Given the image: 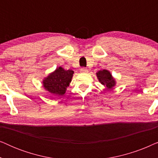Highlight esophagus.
<instances>
[{
	"label": "esophagus",
	"mask_w": 158,
	"mask_h": 158,
	"mask_svg": "<svg viewBox=\"0 0 158 158\" xmlns=\"http://www.w3.org/2000/svg\"><path fill=\"white\" fill-rule=\"evenodd\" d=\"M81 73H88V70L86 68H83L81 69Z\"/></svg>",
	"instance_id": "1"
}]
</instances>
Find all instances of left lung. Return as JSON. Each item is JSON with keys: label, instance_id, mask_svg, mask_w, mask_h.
Wrapping results in <instances>:
<instances>
[{"label": "left lung", "instance_id": "1", "mask_svg": "<svg viewBox=\"0 0 158 158\" xmlns=\"http://www.w3.org/2000/svg\"><path fill=\"white\" fill-rule=\"evenodd\" d=\"M96 75L99 82L106 86L107 89H111L116 85L115 79L112 77L111 73L109 70H99L98 73H96Z\"/></svg>", "mask_w": 158, "mask_h": 158}]
</instances>
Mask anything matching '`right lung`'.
<instances>
[{"label":"right lung","instance_id":"1","mask_svg":"<svg viewBox=\"0 0 158 158\" xmlns=\"http://www.w3.org/2000/svg\"><path fill=\"white\" fill-rule=\"evenodd\" d=\"M73 73L72 70H65L60 67L43 80V86L52 95L62 96L72 81Z\"/></svg>","mask_w":158,"mask_h":158}]
</instances>
